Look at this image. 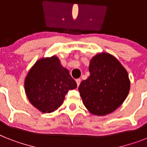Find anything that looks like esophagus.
<instances>
[{"label":"esophagus","mask_w":147,"mask_h":147,"mask_svg":"<svg viewBox=\"0 0 147 147\" xmlns=\"http://www.w3.org/2000/svg\"><path fill=\"white\" fill-rule=\"evenodd\" d=\"M76 83H77V86L78 87V86H79V84H80V83H81V79L78 78V79L76 80Z\"/></svg>","instance_id":"34e87169"}]
</instances>
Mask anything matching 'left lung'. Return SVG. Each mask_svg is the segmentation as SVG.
Listing matches in <instances>:
<instances>
[{
    "mask_svg": "<svg viewBox=\"0 0 147 147\" xmlns=\"http://www.w3.org/2000/svg\"><path fill=\"white\" fill-rule=\"evenodd\" d=\"M90 76L81 82L78 90L89 112L105 115L119 108L127 97L130 81L127 71L109 53H99L89 65Z\"/></svg>",
    "mask_w": 147,
    "mask_h": 147,
    "instance_id": "1",
    "label": "left lung"
}]
</instances>
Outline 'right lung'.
<instances>
[{
    "label": "right lung",
    "mask_w": 147,
    "mask_h": 147,
    "mask_svg": "<svg viewBox=\"0 0 147 147\" xmlns=\"http://www.w3.org/2000/svg\"><path fill=\"white\" fill-rule=\"evenodd\" d=\"M77 88L69 70L57 57L39 59L28 71L25 90L34 107L43 113H52L62 105L68 91Z\"/></svg>",
    "instance_id": "right-lung-1"
}]
</instances>
